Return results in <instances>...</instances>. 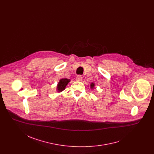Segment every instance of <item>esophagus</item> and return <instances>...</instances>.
I'll list each match as a JSON object with an SVG mask.
<instances>
[{"label": "esophagus", "mask_w": 154, "mask_h": 154, "mask_svg": "<svg viewBox=\"0 0 154 154\" xmlns=\"http://www.w3.org/2000/svg\"><path fill=\"white\" fill-rule=\"evenodd\" d=\"M82 77L81 75H79L77 76V78H76L77 81H82Z\"/></svg>", "instance_id": "esophagus-1"}]
</instances>
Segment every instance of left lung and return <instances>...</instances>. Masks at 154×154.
Listing matches in <instances>:
<instances>
[{
	"instance_id": "1",
	"label": "left lung",
	"mask_w": 154,
	"mask_h": 154,
	"mask_svg": "<svg viewBox=\"0 0 154 154\" xmlns=\"http://www.w3.org/2000/svg\"><path fill=\"white\" fill-rule=\"evenodd\" d=\"M90 87H91V89H94V87H95V84H94V82L91 83V84H90Z\"/></svg>"
}]
</instances>
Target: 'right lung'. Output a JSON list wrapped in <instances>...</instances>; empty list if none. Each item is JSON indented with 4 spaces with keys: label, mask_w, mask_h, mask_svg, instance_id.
I'll return each mask as SVG.
<instances>
[{
    "label": "right lung",
    "mask_w": 154,
    "mask_h": 154,
    "mask_svg": "<svg viewBox=\"0 0 154 154\" xmlns=\"http://www.w3.org/2000/svg\"><path fill=\"white\" fill-rule=\"evenodd\" d=\"M70 81V80L67 79H62L59 80V82L58 83L57 87V91L58 92H60L65 90L66 88V85L68 84V83Z\"/></svg>",
    "instance_id": "obj_1"
}]
</instances>
